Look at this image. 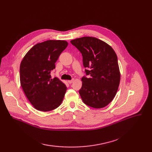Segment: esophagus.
<instances>
[{
	"instance_id": "1",
	"label": "esophagus",
	"mask_w": 152,
	"mask_h": 152,
	"mask_svg": "<svg viewBox=\"0 0 152 152\" xmlns=\"http://www.w3.org/2000/svg\"><path fill=\"white\" fill-rule=\"evenodd\" d=\"M73 81H74V79H72V80H68V83L69 84H71V83H73Z\"/></svg>"
}]
</instances>
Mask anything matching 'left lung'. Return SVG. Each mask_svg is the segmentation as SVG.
<instances>
[{"label": "left lung", "instance_id": "left-lung-1", "mask_svg": "<svg viewBox=\"0 0 152 152\" xmlns=\"http://www.w3.org/2000/svg\"><path fill=\"white\" fill-rule=\"evenodd\" d=\"M82 53L86 76L81 80L79 94L86 105L95 108L106 107L113 100L120 82L118 58L108 44L93 37L70 41Z\"/></svg>", "mask_w": 152, "mask_h": 152}]
</instances>
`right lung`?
<instances>
[{"label":"right lung","instance_id":"obj_1","mask_svg":"<svg viewBox=\"0 0 152 152\" xmlns=\"http://www.w3.org/2000/svg\"><path fill=\"white\" fill-rule=\"evenodd\" d=\"M60 40H49L34 45L21 61L20 75L22 89L34 107L49 111L58 107L65 92L66 85L50 73L55 62L68 46Z\"/></svg>","mask_w":152,"mask_h":152}]
</instances>
